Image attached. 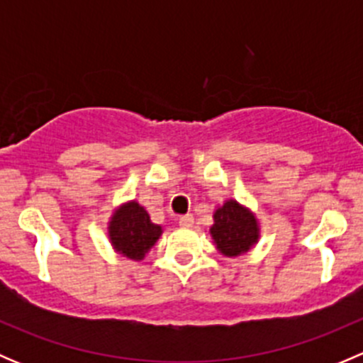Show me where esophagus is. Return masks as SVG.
<instances>
[{
    "instance_id": "obj_1",
    "label": "esophagus",
    "mask_w": 363,
    "mask_h": 363,
    "mask_svg": "<svg viewBox=\"0 0 363 363\" xmlns=\"http://www.w3.org/2000/svg\"><path fill=\"white\" fill-rule=\"evenodd\" d=\"M179 225H181L182 228H191V226L195 225V219H193L191 214L181 216V218H179Z\"/></svg>"
}]
</instances>
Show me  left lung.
<instances>
[{"label":"left lung","instance_id":"8db88e82","mask_svg":"<svg viewBox=\"0 0 363 363\" xmlns=\"http://www.w3.org/2000/svg\"><path fill=\"white\" fill-rule=\"evenodd\" d=\"M214 225L211 233L214 246L221 255L240 256L258 242L259 223L251 208L240 205L237 200H226L214 211Z\"/></svg>","mask_w":363,"mask_h":363}]
</instances>
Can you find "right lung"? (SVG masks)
Instances as JSON below:
<instances>
[{"label": "right lung", "mask_w": 363, "mask_h": 363, "mask_svg": "<svg viewBox=\"0 0 363 363\" xmlns=\"http://www.w3.org/2000/svg\"><path fill=\"white\" fill-rule=\"evenodd\" d=\"M161 233L163 228L155 225L147 211L135 200L119 205L108 221V239L112 247L135 262L144 259Z\"/></svg>", "instance_id": "add662e5"}]
</instances>
